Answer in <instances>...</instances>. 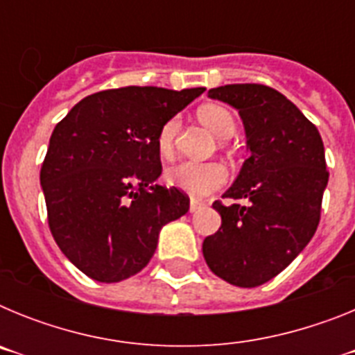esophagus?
Returning a JSON list of instances; mask_svg holds the SVG:
<instances>
[{
  "instance_id": "obj_1",
  "label": "esophagus",
  "mask_w": 355,
  "mask_h": 355,
  "mask_svg": "<svg viewBox=\"0 0 355 355\" xmlns=\"http://www.w3.org/2000/svg\"><path fill=\"white\" fill-rule=\"evenodd\" d=\"M202 206H205V202H200V200H197V199H192L190 200V213L197 211V209L202 208Z\"/></svg>"
}]
</instances>
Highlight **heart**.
Wrapping results in <instances>:
<instances>
[{
	"mask_svg": "<svg viewBox=\"0 0 355 355\" xmlns=\"http://www.w3.org/2000/svg\"><path fill=\"white\" fill-rule=\"evenodd\" d=\"M199 121L215 135L216 139L227 140L234 135L236 124H234L233 115L229 114V110L218 105H205L197 110ZM178 119H168L158 131V146L159 155L163 158H171L174 155V142L178 135ZM167 183L172 187L180 188L183 192L190 193L193 197H205L208 193L215 192L220 187H224L227 181V171L222 167L220 163L208 162H181L178 165H172L165 174Z\"/></svg>",
	"mask_w": 355,
	"mask_h": 355,
	"instance_id": "1",
	"label": "heart"
}]
</instances>
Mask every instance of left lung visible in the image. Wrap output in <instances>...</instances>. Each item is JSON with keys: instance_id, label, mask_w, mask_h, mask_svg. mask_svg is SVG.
<instances>
[{"instance_id": "8db88e82", "label": "left lung", "mask_w": 355, "mask_h": 355, "mask_svg": "<svg viewBox=\"0 0 355 355\" xmlns=\"http://www.w3.org/2000/svg\"><path fill=\"white\" fill-rule=\"evenodd\" d=\"M211 99L238 110L250 156L222 197L213 202L222 225L202 241L215 275L240 288L270 281L315 234L329 172L322 137L290 99L258 83L216 87Z\"/></svg>"}]
</instances>
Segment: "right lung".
<instances>
[{"label":"right lung","mask_w":355,"mask_h":355,"mask_svg":"<svg viewBox=\"0 0 355 355\" xmlns=\"http://www.w3.org/2000/svg\"><path fill=\"white\" fill-rule=\"evenodd\" d=\"M124 87L87 96L62 119L40 168L48 222L65 258L99 283L139 274L190 199L155 184L159 128L205 92Z\"/></svg>","instance_id":"right-lung-1"}]
</instances>
